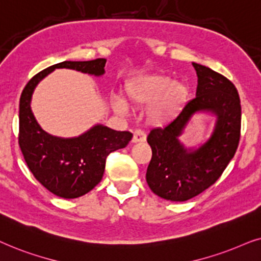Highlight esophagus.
Returning <instances> with one entry per match:
<instances>
[{
	"instance_id": "esophagus-1",
	"label": "esophagus",
	"mask_w": 261,
	"mask_h": 261,
	"mask_svg": "<svg viewBox=\"0 0 261 261\" xmlns=\"http://www.w3.org/2000/svg\"><path fill=\"white\" fill-rule=\"evenodd\" d=\"M147 140V136L142 130H136L134 133V137H133V143H142V142H145Z\"/></svg>"
}]
</instances>
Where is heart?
Masks as SVG:
<instances>
[{
    "instance_id": "obj_1",
    "label": "heart",
    "mask_w": 261,
    "mask_h": 261,
    "mask_svg": "<svg viewBox=\"0 0 261 261\" xmlns=\"http://www.w3.org/2000/svg\"><path fill=\"white\" fill-rule=\"evenodd\" d=\"M125 94L128 102L135 106L151 105L161 98L152 118L162 123L171 120L185 107L191 92L185 83L174 82L169 76L149 75L128 82L125 87ZM112 105L120 113L126 111V103L120 98H113Z\"/></svg>"
}]
</instances>
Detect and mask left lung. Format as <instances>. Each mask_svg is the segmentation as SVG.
<instances>
[{"label": "left lung", "mask_w": 261, "mask_h": 261, "mask_svg": "<svg viewBox=\"0 0 261 261\" xmlns=\"http://www.w3.org/2000/svg\"><path fill=\"white\" fill-rule=\"evenodd\" d=\"M198 76L196 98L165 127L152 128L147 138L152 156L147 169L150 190L163 199L185 201L216 182L234 158L241 130L238 89L223 75L192 63ZM197 112L217 116L213 134L199 148H186L178 138Z\"/></svg>", "instance_id": "1"}]
</instances>
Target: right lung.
Segmentation results:
<instances>
[{"mask_svg": "<svg viewBox=\"0 0 261 261\" xmlns=\"http://www.w3.org/2000/svg\"><path fill=\"white\" fill-rule=\"evenodd\" d=\"M105 58H98L51 65L30 80L20 98L19 145L23 159L45 189L65 199L79 198L94 189L102 179L107 156L126 147L133 134L98 124L79 137L52 136L37 123L31 110V99L38 83L55 69H74L101 76L105 74Z\"/></svg>", "mask_w": 261, "mask_h": 261, "instance_id": "1", "label": "right lung"}]
</instances>
